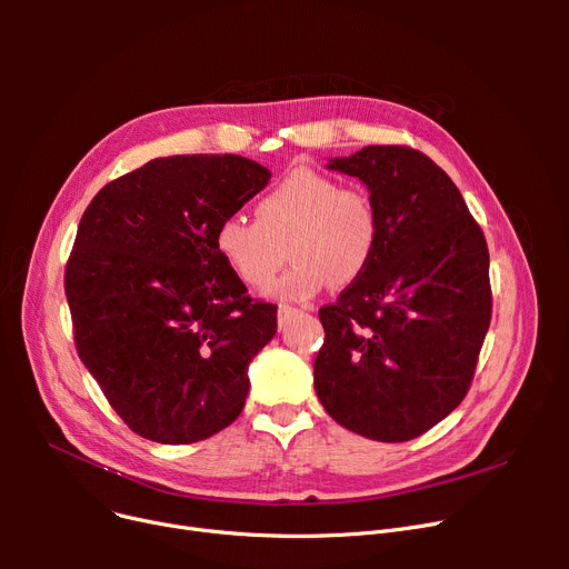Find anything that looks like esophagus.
Here are the masks:
<instances>
[{
  "label": "esophagus",
  "mask_w": 569,
  "mask_h": 569,
  "mask_svg": "<svg viewBox=\"0 0 569 569\" xmlns=\"http://www.w3.org/2000/svg\"><path fill=\"white\" fill-rule=\"evenodd\" d=\"M292 311H295L292 307H288V305H281V307H279V320H283V318H286L288 313H292Z\"/></svg>",
  "instance_id": "34e87169"
}]
</instances>
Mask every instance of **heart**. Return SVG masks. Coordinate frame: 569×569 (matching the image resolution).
<instances>
[{
  "label": "heart",
  "mask_w": 569,
  "mask_h": 569,
  "mask_svg": "<svg viewBox=\"0 0 569 569\" xmlns=\"http://www.w3.org/2000/svg\"><path fill=\"white\" fill-rule=\"evenodd\" d=\"M378 234V209L369 191L300 168L256 204V221L221 219L214 247L234 279L253 290L272 283L288 249L295 264L272 295L305 302L330 281L348 286L360 279L376 256Z\"/></svg>",
  "instance_id": "heart-1"
}]
</instances>
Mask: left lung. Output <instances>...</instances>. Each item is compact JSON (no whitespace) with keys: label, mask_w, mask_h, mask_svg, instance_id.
<instances>
[{"label":"left lung","mask_w":569,"mask_h":569,"mask_svg":"<svg viewBox=\"0 0 569 569\" xmlns=\"http://www.w3.org/2000/svg\"><path fill=\"white\" fill-rule=\"evenodd\" d=\"M330 168L369 187L380 234L367 272L318 311L316 395L355 433L412 440L470 390L491 322L487 239L452 179L412 147L369 144Z\"/></svg>","instance_id":"obj_1"}]
</instances>
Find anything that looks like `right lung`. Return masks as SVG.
<instances>
[{"label":"right lung","instance_id":"obj_1","mask_svg":"<svg viewBox=\"0 0 569 569\" xmlns=\"http://www.w3.org/2000/svg\"><path fill=\"white\" fill-rule=\"evenodd\" d=\"M269 177L237 154L166 157L112 179L84 209L64 272L76 350L147 440L198 442L244 408L277 307L234 279L214 230Z\"/></svg>","mask_w":569,"mask_h":569}]
</instances>
